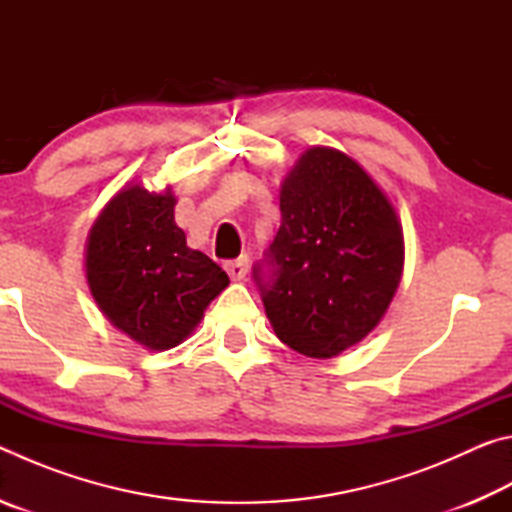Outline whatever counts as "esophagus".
I'll use <instances>...</instances> for the list:
<instances>
[{
  "instance_id": "esophagus-1",
  "label": "esophagus",
  "mask_w": 512,
  "mask_h": 512,
  "mask_svg": "<svg viewBox=\"0 0 512 512\" xmlns=\"http://www.w3.org/2000/svg\"><path fill=\"white\" fill-rule=\"evenodd\" d=\"M225 271L232 277V280H244L246 273H248V257H237V259H228V262L223 264Z\"/></svg>"
}]
</instances>
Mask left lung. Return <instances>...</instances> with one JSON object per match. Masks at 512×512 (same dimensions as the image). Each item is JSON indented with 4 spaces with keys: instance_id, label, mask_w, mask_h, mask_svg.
Here are the masks:
<instances>
[{
    "instance_id": "left-lung-1",
    "label": "left lung",
    "mask_w": 512,
    "mask_h": 512,
    "mask_svg": "<svg viewBox=\"0 0 512 512\" xmlns=\"http://www.w3.org/2000/svg\"><path fill=\"white\" fill-rule=\"evenodd\" d=\"M282 225L253 266L277 339L329 359L359 343L391 305L404 241L395 210L348 155L314 146L280 194Z\"/></svg>"
}]
</instances>
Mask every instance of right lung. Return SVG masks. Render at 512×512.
<instances>
[{"label": "right lung", "instance_id": "1", "mask_svg": "<svg viewBox=\"0 0 512 512\" xmlns=\"http://www.w3.org/2000/svg\"><path fill=\"white\" fill-rule=\"evenodd\" d=\"M173 205L171 192L124 189L94 223L85 257L103 314L151 350L183 341L230 282L219 264L187 248Z\"/></svg>", "mask_w": 512, "mask_h": 512}]
</instances>
